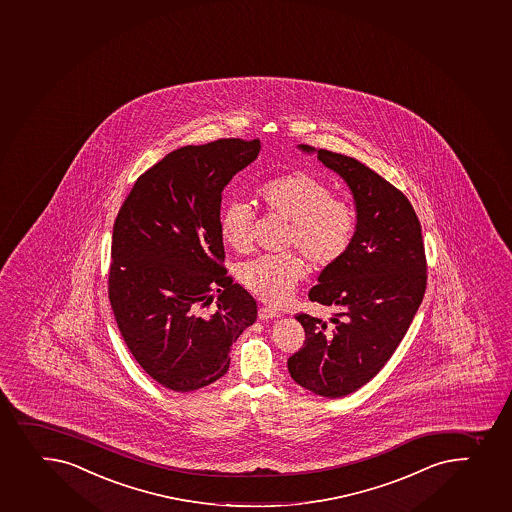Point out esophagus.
<instances>
[{"instance_id": "obj_1", "label": "esophagus", "mask_w": 512, "mask_h": 512, "mask_svg": "<svg viewBox=\"0 0 512 512\" xmlns=\"http://www.w3.org/2000/svg\"><path fill=\"white\" fill-rule=\"evenodd\" d=\"M260 319H274V317H280V312L270 307H260L259 309Z\"/></svg>"}]
</instances>
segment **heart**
Wrapping results in <instances>:
<instances>
[{"label": "heart", "instance_id": "1", "mask_svg": "<svg viewBox=\"0 0 512 512\" xmlns=\"http://www.w3.org/2000/svg\"><path fill=\"white\" fill-rule=\"evenodd\" d=\"M257 196L272 215L290 223L287 247H296L312 269H331L346 257L358 230V211L348 200L332 196L324 181L306 171H290L264 181ZM252 225L247 203L235 200L223 206L220 232L237 252L252 247ZM307 270L296 253L260 255L240 267L238 279L262 301L282 306Z\"/></svg>", "mask_w": 512, "mask_h": 512}]
</instances>
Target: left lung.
<instances>
[{
    "label": "left lung",
    "mask_w": 512,
    "mask_h": 512,
    "mask_svg": "<svg viewBox=\"0 0 512 512\" xmlns=\"http://www.w3.org/2000/svg\"><path fill=\"white\" fill-rule=\"evenodd\" d=\"M317 159L353 191L358 230L346 257L309 290L312 302L339 311L331 322L297 314L306 341L287 368L302 388L341 398L373 380L405 338L427 289V257L420 220L398 188L358 159L326 149Z\"/></svg>",
    "instance_id": "8db88e82"
}]
</instances>
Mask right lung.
I'll use <instances>...</instances> for the list:
<instances>
[{"label":"right lung","instance_id":"right-lung-1","mask_svg":"<svg viewBox=\"0 0 512 512\" xmlns=\"http://www.w3.org/2000/svg\"><path fill=\"white\" fill-rule=\"evenodd\" d=\"M240 137L185 146L137 178L112 232L107 292L139 366L169 390L222 378L257 302L225 269L223 188L259 156Z\"/></svg>","mask_w":512,"mask_h":512}]
</instances>
